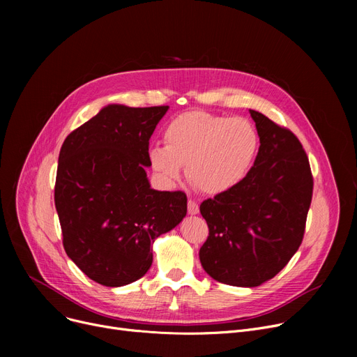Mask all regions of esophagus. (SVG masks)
<instances>
[{"label": "esophagus", "mask_w": 357, "mask_h": 357, "mask_svg": "<svg viewBox=\"0 0 357 357\" xmlns=\"http://www.w3.org/2000/svg\"><path fill=\"white\" fill-rule=\"evenodd\" d=\"M188 213L191 215H195V214L199 213V205L195 201H192V199L188 201Z\"/></svg>", "instance_id": "obj_1"}]
</instances>
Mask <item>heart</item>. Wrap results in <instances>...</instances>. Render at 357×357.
<instances>
[{"mask_svg":"<svg viewBox=\"0 0 357 357\" xmlns=\"http://www.w3.org/2000/svg\"><path fill=\"white\" fill-rule=\"evenodd\" d=\"M165 146L149 149V162L167 185L182 175L207 195H220L246 178L255 162L259 136L243 117L215 116L205 111H186L165 128Z\"/></svg>","mask_w":357,"mask_h":357,"instance_id":"b5f03b06","label":"heart"}]
</instances>
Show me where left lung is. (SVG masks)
<instances>
[{"label":"left lung","instance_id":"8db88e82","mask_svg":"<svg viewBox=\"0 0 357 357\" xmlns=\"http://www.w3.org/2000/svg\"><path fill=\"white\" fill-rule=\"evenodd\" d=\"M260 140L255 165L236 188L205 199L210 236L204 271L221 284L255 288L282 271L301 245L312 198L307 153L292 131L249 109Z\"/></svg>","mask_w":357,"mask_h":357}]
</instances>
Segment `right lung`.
Returning <instances> with one entry per match:
<instances>
[{
	"mask_svg": "<svg viewBox=\"0 0 357 357\" xmlns=\"http://www.w3.org/2000/svg\"><path fill=\"white\" fill-rule=\"evenodd\" d=\"M167 109L109 104L62 144L54 205L63 248L104 287L144 276L155 240L186 215V195L150 188L146 174L149 139Z\"/></svg>",
	"mask_w": 357,
	"mask_h": 357,
	"instance_id": "1",
	"label": "right lung"
}]
</instances>
